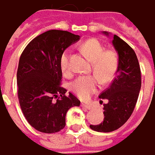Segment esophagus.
<instances>
[{"label":"esophagus","instance_id":"obj_1","mask_svg":"<svg viewBox=\"0 0 155 155\" xmlns=\"http://www.w3.org/2000/svg\"><path fill=\"white\" fill-rule=\"evenodd\" d=\"M81 106H82V107H85V108H87V109H89V110H91L92 109V106L91 105H89V104H85V103H81Z\"/></svg>","mask_w":155,"mask_h":155}]
</instances>
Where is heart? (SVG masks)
<instances>
[{
    "mask_svg": "<svg viewBox=\"0 0 155 155\" xmlns=\"http://www.w3.org/2000/svg\"><path fill=\"white\" fill-rule=\"evenodd\" d=\"M81 50L92 62L93 73L102 82L110 81L116 73L118 59L114 52L106 51L105 47L96 39H90L81 46ZM61 69L67 74L71 71L69 55L64 52L60 59ZM97 80L94 76H81L71 85L72 91L81 99H87L97 89Z\"/></svg>",
    "mask_w": 155,
    "mask_h": 155,
    "instance_id": "heart-1",
    "label": "heart"
}]
</instances>
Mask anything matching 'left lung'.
<instances>
[{
    "instance_id": "8db88e82",
    "label": "left lung",
    "mask_w": 155,
    "mask_h": 155,
    "mask_svg": "<svg viewBox=\"0 0 155 155\" xmlns=\"http://www.w3.org/2000/svg\"><path fill=\"white\" fill-rule=\"evenodd\" d=\"M106 36L108 32H103ZM113 46L118 54L116 76L109 88L99 95L106 99L104 120L97 125H90L98 132H111L121 127L133 113L141 89V72L137 55L131 47L117 35H114Z\"/></svg>"
}]
</instances>
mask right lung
Wrapping results in <instances>:
<instances>
[{"mask_svg": "<svg viewBox=\"0 0 155 155\" xmlns=\"http://www.w3.org/2000/svg\"><path fill=\"white\" fill-rule=\"evenodd\" d=\"M80 40L67 31L49 30L35 37L24 49L17 73L18 96L29 124L43 133H55L65 126V115L81 102L59 84L64 51Z\"/></svg>", "mask_w": 155, "mask_h": 155, "instance_id": "add662e5", "label": "right lung"}]
</instances>
